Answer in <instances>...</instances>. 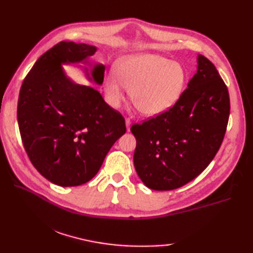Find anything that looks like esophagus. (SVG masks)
I'll list each match as a JSON object with an SVG mask.
<instances>
[{"instance_id":"obj_1","label":"esophagus","mask_w":253,"mask_h":253,"mask_svg":"<svg viewBox=\"0 0 253 253\" xmlns=\"http://www.w3.org/2000/svg\"><path fill=\"white\" fill-rule=\"evenodd\" d=\"M125 124H126V128H127V131L130 130V126H131V122L129 118H126L125 120Z\"/></svg>"}]
</instances>
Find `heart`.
<instances>
[{"label":"heart","instance_id":"heart-1","mask_svg":"<svg viewBox=\"0 0 253 253\" xmlns=\"http://www.w3.org/2000/svg\"><path fill=\"white\" fill-rule=\"evenodd\" d=\"M185 82L186 72L179 63L159 54L142 53L118 62L115 73L104 77L103 87L112 107L122 104L125 87L141 114L157 116L176 103Z\"/></svg>","mask_w":253,"mask_h":253}]
</instances>
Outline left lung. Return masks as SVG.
Returning a JSON list of instances; mask_svg holds the SVG:
<instances>
[{"label": "left lung", "mask_w": 253, "mask_h": 253, "mask_svg": "<svg viewBox=\"0 0 253 253\" xmlns=\"http://www.w3.org/2000/svg\"><path fill=\"white\" fill-rule=\"evenodd\" d=\"M229 110L228 90L217 69L198 55L197 73L176 103L130 128L139 178L153 190L177 189L195 179L221 147Z\"/></svg>", "instance_id": "left-lung-1"}]
</instances>
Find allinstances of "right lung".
Segmentation results:
<instances>
[{
	"label": "right lung",
	"mask_w": 253,
	"mask_h": 253,
	"mask_svg": "<svg viewBox=\"0 0 253 253\" xmlns=\"http://www.w3.org/2000/svg\"><path fill=\"white\" fill-rule=\"evenodd\" d=\"M95 51L93 45L60 42L38 58L19 91L17 121L26 152L42 176L62 187L92 179L126 132L123 115L98 90L75 84L63 71L62 64L88 63ZM84 69L102 84L104 65H94L91 76Z\"/></svg>",
	"instance_id": "add662e5"
}]
</instances>
